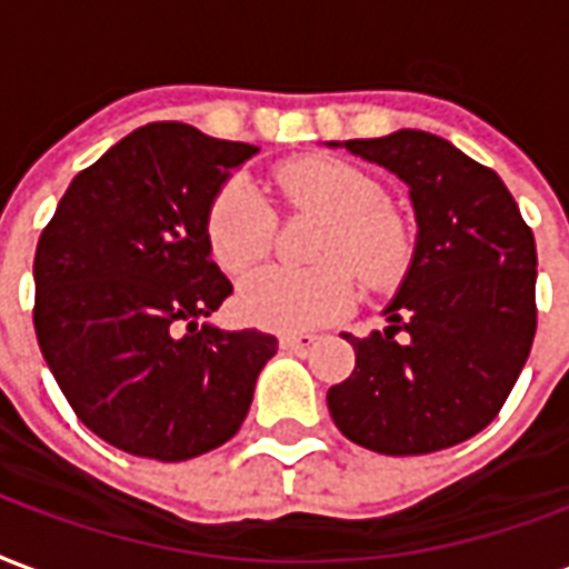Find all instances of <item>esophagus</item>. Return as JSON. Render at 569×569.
<instances>
[{"label":"esophagus","instance_id":"esophagus-1","mask_svg":"<svg viewBox=\"0 0 569 569\" xmlns=\"http://www.w3.org/2000/svg\"><path fill=\"white\" fill-rule=\"evenodd\" d=\"M313 343H317V335H307V331H301V335H280V347L296 349V352H307Z\"/></svg>","mask_w":569,"mask_h":569}]
</instances>
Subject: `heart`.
Here are the masks:
<instances>
[{
	"label": "heart",
	"mask_w": 569,
	"mask_h": 569,
	"mask_svg": "<svg viewBox=\"0 0 569 569\" xmlns=\"http://www.w3.org/2000/svg\"><path fill=\"white\" fill-rule=\"evenodd\" d=\"M277 189L292 210H313L328 220L317 250L322 268H268L238 292V310L252 326L305 331L347 313L356 280L389 289L413 262V231L386 204V192L361 168L331 156H301L277 168ZM277 210L250 180H226L204 213V241L213 262L231 277L250 273L273 250Z\"/></svg>",
	"instance_id": "b5f03b06"
}]
</instances>
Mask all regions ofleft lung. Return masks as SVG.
<instances>
[{
	"label": "left lung",
	"mask_w": 569,
	"mask_h": 569,
	"mask_svg": "<svg viewBox=\"0 0 569 569\" xmlns=\"http://www.w3.org/2000/svg\"><path fill=\"white\" fill-rule=\"evenodd\" d=\"M343 147L410 187L419 234L410 271L382 310L389 328L343 335L356 370L328 389V410L365 449L440 452L500 413L528 361L537 331L533 231L503 180L437 134L401 129Z\"/></svg>",
	"instance_id": "obj_1"
}]
</instances>
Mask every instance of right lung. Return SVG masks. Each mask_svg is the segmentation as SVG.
Listing matches in <instances>:
<instances>
[{"instance_id": "1", "label": "right lung", "mask_w": 569, "mask_h": 569, "mask_svg": "<svg viewBox=\"0 0 569 569\" xmlns=\"http://www.w3.org/2000/svg\"><path fill=\"white\" fill-rule=\"evenodd\" d=\"M259 153L147 123L71 180L36 250V338L66 401L129 456L187 461L238 435L277 338L199 326L231 296L204 213Z\"/></svg>"}]
</instances>
